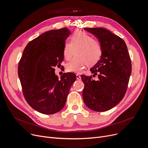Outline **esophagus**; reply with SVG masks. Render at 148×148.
<instances>
[{
  "mask_svg": "<svg viewBox=\"0 0 148 148\" xmlns=\"http://www.w3.org/2000/svg\"><path fill=\"white\" fill-rule=\"evenodd\" d=\"M76 78L77 80H81V76L77 74H76Z\"/></svg>",
  "mask_w": 148,
  "mask_h": 148,
  "instance_id": "34e87169",
  "label": "esophagus"
}]
</instances>
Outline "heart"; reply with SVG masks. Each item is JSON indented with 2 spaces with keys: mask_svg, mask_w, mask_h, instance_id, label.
<instances>
[{
  "mask_svg": "<svg viewBox=\"0 0 148 148\" xmlns=\"http://www.w3.org/2000/svg\"><path fill=\"white\" fill-rule=\"evenodd\" d=\"M76 55L66 65L69 72L81 73L88 64L92 66L99 60L103 54V47L97 39L82 30H76L71 36V43L66 42L63 49V56L66 60Z\"/></svg>",
  "mask_w": 148,
  "mask_h": 148,
  "instance_id": "heart-1",
  "label": "heart"
}]
</instances>
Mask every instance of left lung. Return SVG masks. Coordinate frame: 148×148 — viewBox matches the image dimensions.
<instances>
[{
    "label": "left lung",
    "instance_id": "1",
    "mask_svg": "<svg viewBox=\"0 0 148 148\" xmlns=\"http://www.w3.org/2000/svg\"><path fill=\"white\" fill-rule=\"evenodd\" d=\"M94 35L103 47L102 56L90 70L93 77L82 75L84 84L83 98L90 109L105 112L123 99L131 73V62L127 45L122 38L102 27L84 28Z\"/></svg>",
    "mask_w": 148,
    "mask_h": 148
}]
</instances>
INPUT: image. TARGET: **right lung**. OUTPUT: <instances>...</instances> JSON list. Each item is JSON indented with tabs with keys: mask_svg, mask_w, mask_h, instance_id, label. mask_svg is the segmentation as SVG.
<instances>
[{
	"mask_svg": "<svg viewBox=\"0 0 148 148\" xmlns=\"http://www.w3.org/2000/svg\"><path fill=\"white\" fill-rule=\"evenodd\" d=\"M69 35L67 27L47 31L30 41L23 51L18 67L23 95L40 113L60 111L76 80L73 73H64L59 79L54 69L64 60V46Z\"/></svg>",
	"mask_w": 148,
	"mask_h": 148,
	"instance_id": "add662e5",
	"label": "right lung"
}]
</instances>
